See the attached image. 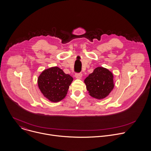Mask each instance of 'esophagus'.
<instances>
[{
	"label": "esophagus",
	"instance_id": "34e87169",
	"mask_svg": "<svg viewBox=\"0 0 151 151\" xmlns=\"http://www.w3.org/2000/svg\"><path fill=\"white\" fill-rule=\"evenodd\" d=\"M82 76V74L81 73H76L75 74V77L76 79H81Z\"/></svg>",
	"mask_w": 151,
	"mask_h": 151
}]
</instances>
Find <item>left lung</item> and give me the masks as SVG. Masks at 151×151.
Here are the masks:
<instances>
[{
  "label": "left lung",
  "instance_id": "1",
  "mask_svg": "<svg viewBox=\"0 0 151 151\" xmlns=\"http://www.w3.org/2000/svg\"><path fill=\"white\" fill-rule=\"evenodd\" d=\"M84 82L89 94L99 100L106 97L114 87L112 73L103 67L96 68L85 78Z\"/></svg>",
  "mask_w": 151,
  "mask_h": 151
}]
</instances>
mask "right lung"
Masks as SVG:
<instances>
[{"instance_id": "1", "label": "right lung", "mask_w": 151, "mask_h": 151, "mask_svg": "<svg viewBox=\"0 0 151 151\" xmlns=\"http://www.w3.org/2000/svg\"><path fill=\"white\" fill-rule=\"evenodd\" d=\"M73 78L58 67L43 71L37 79L41 93L52 102H58L66 97Z\"/></svg>"}]
</instances>
